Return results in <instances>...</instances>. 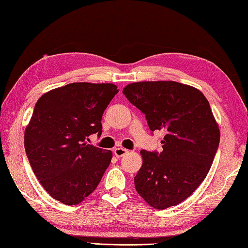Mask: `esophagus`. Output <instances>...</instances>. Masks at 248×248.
Here are the masks:
<instances>
[{"label":"esophagus","mask_w":248,"mask_h":248,"mask_svg":"<svg viewBox=\"0 0 248 248\" xmlns=\"http://www.w3.org/2000/svg\"><path fill=\"white\" fill-rule=\"evenodd\" d=\"M128 152H129V150L124 149V148H115L114 149V155L117 157L124 156L125 154H128Z\"/></svg>","instance_id":"obj_1"}]
</instances>
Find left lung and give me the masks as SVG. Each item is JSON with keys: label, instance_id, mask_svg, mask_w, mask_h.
I'll list each match as a JSON object with an SVG mask.
<instances>
[{"label": "left lung", "instance_id": "1", "mask_svg": "<svg viewBox=\"0 0 248 248\" xmlns=\"http://www.w3.org/2000/svg\"><path fill=\"white\" fill-rule=\"evenodd\" d=\"M123 93L146 115L151 131H163V151L141 150L136 192L155 209L179 204L207 177L219 144V128L199 89L173 81L128 84Z\"/></svg>", "mask_w": 248, "mask_h": 248}]
</instances>
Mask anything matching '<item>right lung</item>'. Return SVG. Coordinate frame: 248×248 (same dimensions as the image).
<instances>
[{
  "mask_svg": "<svg viewBox=\"0 0 248 248\" xmlns=\"http://www.w3.org/2000/svg\"><path fill=\"white\" fill-rule=\"evenodd\" d=\"M118 93L112 83H70L36 102L24 132V148L35 176L51 197L67 205L91 195L113 154L87 143L102 133L101 119Z\"/></svg>",
  "mask_w": 248,
  "mask_h": 248,
  "instance_id": "1",
  "label": "right lung"
}]
</instances>
